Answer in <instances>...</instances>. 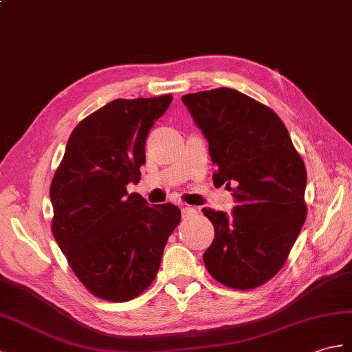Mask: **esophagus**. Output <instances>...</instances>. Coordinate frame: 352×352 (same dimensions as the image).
Wrapping results in <instances>:
<instances>
[{"instance_id":"34e87169","label":"esophagus","mask_w":352,"mask_h":352,"mask_svg":"<svg viewBox=\"0 0 352 352\" xmlns=\"http://www.w3.org/2000/svg\"><path fill=\"white\" fill-rule=\"evenodd\" d=\"M196 213H198V210H196L195 207H190V206L183 207V217H189V216H193Z\"/></svg>"}]
</instances>
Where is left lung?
<instances>
[{"instance_id":"1","label":"left lung","mask_w":352,"mask_h":352,"mask_svg":"<svg viewBox=\"0 0 352 352\" xmlns=\"http://www.w3.org/2000/svg\"><path fill=\"white\" fill-rule=\"evenodd\" d=\"M208 141L217 170L235 198L232 214L204 208L214 240L204 264L217 282L253 289L280 272L306 222V166L283 121L232 88L182 97Z\"/></svg>"}]
</instances>
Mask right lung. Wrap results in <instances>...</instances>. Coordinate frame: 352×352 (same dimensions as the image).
<instances>
[{"instance_id": "obj_1", "label": "right lung", "mask_w": 352, "mask_h": 352, "mask_svg": "<svg viewBox=\"0 0 352 352\" xmlns=\"http://www.w3.org/2000/svg\"><path fill=\"white\" fill-rule=\"evenodd\" d=\"M173 96L117 99L73 130L51 183L52 234L80 283L102 300L136 298L156 279L174 204L150 207L129 193L139 183L145 142Z\"/></svg>"}]
</instances>
